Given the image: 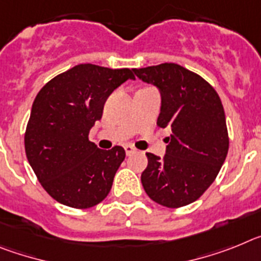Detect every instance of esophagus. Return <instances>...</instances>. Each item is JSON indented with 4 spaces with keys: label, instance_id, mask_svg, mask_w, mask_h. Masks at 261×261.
Masks as SVG:
<instances>
[{
    "label": "esophagus",
    "instance_id": "esophagus-1",
    "mask_svg": "<svg viewBox=\"0 0 261 261\" xmlns=\"http://www.w3.org/2000/svg\"><path fill=\"white\" fill-rule=\"evenodd\" d=\"M124 151H126V155L130 156L135 152V148H134L133 146H130V144H126V146H124Z\"/></svg>",
    "mask_w": 261,
    "mask_h": 261
}]
</instances>
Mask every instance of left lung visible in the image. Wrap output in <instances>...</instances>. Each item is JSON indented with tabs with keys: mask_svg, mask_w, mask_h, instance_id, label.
I'll list each match as a JSON object with an SVG mask.
<instances>
[{
	"mask_svg": "<svg viewBox=\"0 0 261 261\" xmlns=\"http://www.w3.org/2000/svg\"><path fill=\"white\" fill-rule=\"evenodd\" d=\"M134 73L162 92L158 126L169 127L167 153L147 152L142 184L152 201L182 207L205 193L228 152V133L218 93L199 74L174 63L135 68Z\"/></svg>",
	"mask_w": 261,
	"mask_h": 261,
	"instance_id": "1",
	"label": "left lung"
}]
</instances>
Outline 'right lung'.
<instances>
[{
    "label": "right lung",
    "mask_w": 261,
    "mask_h": 261,
    "mask_svg": "<svg viewBox=\"0 0 261 261\" xmlns=\"http://www.w3.org/2000/svg\"><path fill=\"white\" fill-rule=\"evenodd\" d=\"M128 79V68L79 64L55 76L34 99L24 133L27 160L47 193L73 209L102 202L124 160L121 146L109 151L89 140L113 90Z\"/></svg>",
    "instance_id": "right-lung-1"
}]
</instances>
